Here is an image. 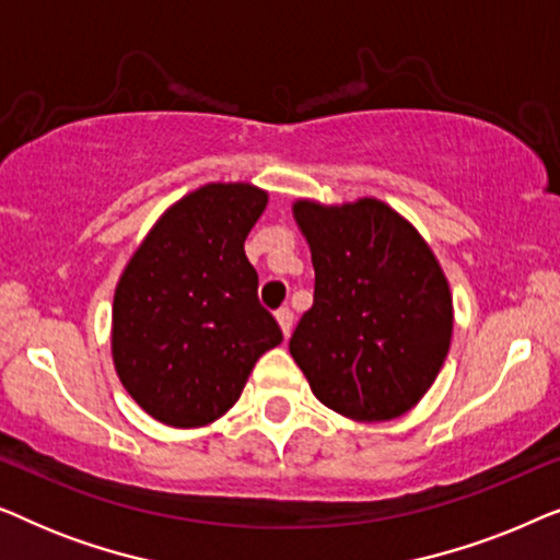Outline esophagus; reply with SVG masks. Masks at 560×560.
Wrapping results in <instances>:
<instances>
[{
  "instance_id": "obj_1",
  "label": "esophagus",
  "mask_w": 560,
  "mask_h": 560,
  "mask_svg": "<svg viewBox=\"0 0 560 560\" xmlns=\"http://www.w3.org/2000/svg\"><path fill=\"white\" fill-rule=\"evenodd\" d=\"M275 318H278V324L282 328V336H290V328H293V313H290V308H280L278 313H275Z\"/></svg>"
}]
</instances>
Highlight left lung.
Returning <instances> with one entry per match:
<instances>
[{
    "mask_svg": "<svg viewBox=\"0 0 560 560\" xmlns=\"http://www.w3.org/2000/svg\"><path fill=\"white\" fill-rule=\"evenodd\" d=\"M316 293L290 354L326 408L382 423L416 408L439 377L454 334V301L433 249L380 198H298Z\"/></svg>",
    "mask_w": 560,
    "mask_h": 560,
    "instance_id": "8db88e82",
    "label": "left lung"
}]
</instances>
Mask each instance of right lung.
<instances>
[{"instance_id":"obj_1","label":"right lung","mask_w":560,"mask_h":560,"mask_svg":"<svg viewBox=\"0 0 560 560\" xmlns=\"http://www.w3.org/2000/svg\"><path fill=\"white\" fill-rule=\"evenodd\" d=\"M267 190L206 183L167 206L121 272L112 359L129 397L173 428H201L240 400L257 359L282 341L259 305L244 240Z\"/></svg>"}]
</instances>
